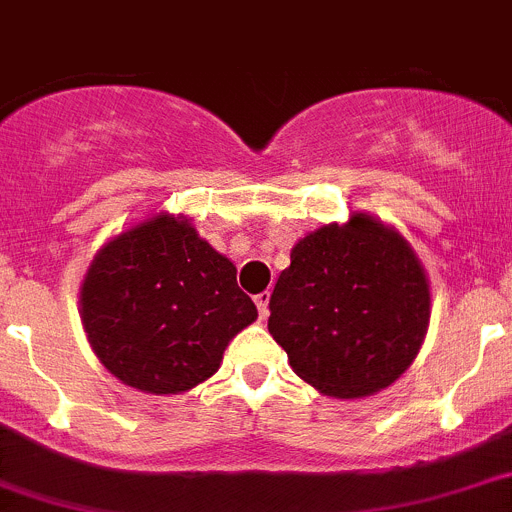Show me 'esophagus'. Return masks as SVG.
<instances>
[{"label":"esophagus","mask_w":512,"mask_h":512,"mask_svg":"<svg viewBox=\"0 0 512 512\" xmlns=\"http://www.w3.org/2000/svg\"><path fill=\"white\" fill-rule=\"evenodd\" d=\"M255 303H257V313H260V318H267V313H270V310H267V303H270V293H260V295H255Z\"/></svg>","instance_id":"esophagus-1"}]
</instances>
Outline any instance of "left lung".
<instances>
[{
  "label": "left lung",
  "instance_id": "8db88e82",
  "mask_svg": "<svg viewBox=\"0 0 512 512\" xmlns=\"http://www.w3.org/2000/svg\"><path fill=\"white\" fill-rule=\"evenodd\" d=\"M429 283L394 227L364 212L290 252L270 295V336L321 394L358 399L409 369L429 326Z\"/></svg>",
  "mask_w": 512,
  "mask_h": 512
}]
</instances>
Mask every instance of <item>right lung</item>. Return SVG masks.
Instances as JSON below:
<instances>
[{"label":"right lung","mask_w":512,"mask_h":512,"mask_svg":"<svg viewBox=\"0 0 512 512\" xmlns=\"http://www.w3.org/2000/svg\"><path fill=\"white\" fill-rule=\"evenodd\" d=\"M80 318L100 364L146 394L207 381L257 308L237 270L189 219L161 212L105 242L80 288Z\"/></svg>","instance_id":"1"}]
</instances>
